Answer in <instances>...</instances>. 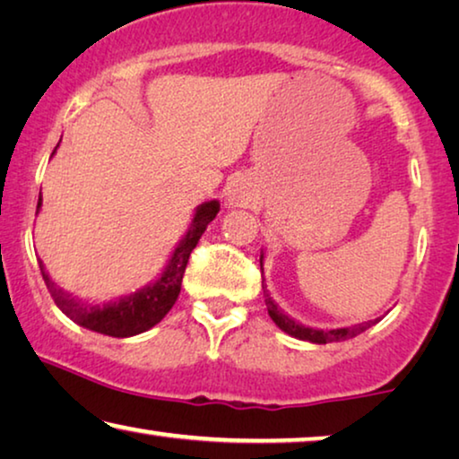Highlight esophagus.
I'll return each mask as SVG.
<instances>
[{
	"label": "esophagus",
	"mask_w": 459,
	"mask_h": 459,
	"mask_svg": "<svg viewBox=\"0 0 459 459\" xmlns=\"http://www.w3.org/2000/svg\"><path fill=\"white\" fill-rule=\"evenodd\" d=\"M237 200H238V197H237V195H232V197H230V202H237Z\"/></svg>",
	"instance_id": "obj_1"
}]
</instances>
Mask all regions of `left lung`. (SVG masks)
<instances>
[{
    "label": "left lung",
    "mask_w": 459,
    "mask_h": 459,
    "mask_svg": "<svg viewBox=\"0 0 459 459\" xmlns=\"http://www.w3.org/2000/svg\"><path fill=\"white\" fill-rule=\"evenodd\" d=\"M259 265H262V273H264V251H262V255H259ZM262 289H264L265 307H268V313H270L273 324H276L284 333H289V336L297 338V340L313 342V344L344 342V340H351L354 336H359V333L368 330V327L375 324V321H365V324H359V325H352V327H336V330H316V327L303 325V324H299L297 319L286 316V313L276 305V300H272L270 292H268V286H265V280H262Z\"/></svg>",
    "instance_id": "left-lung-1"
}]
</instances>
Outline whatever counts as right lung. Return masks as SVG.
<instances>
[{"instance_id": "right-lung-1", "label": "right lung", "mask_w": 459, "mask_h": 459, "mask_svg": "<svg viewBox=\"0 0 459 459\" xmlns=\"http://www.w3.org/2000/svg\"><path fill=\"white\" fill-rule=\"evenodd\" d=\"M40 206H43V200L39 197L37 214ZM218 212H221V204H218V200L204 202L202 206H197L194 221H191L187 232L181 237V241L177 243L173 253H170L169 262L159 273V278L143 286V289L132 292V295L108 300V303L97 305L91 303V300L72 297L70 292L59 289V286L53 282L49 273L45 272V265L40 259L39 268L40 273H43V280L47 289L51 292L55 305H57L72 321H76L78 325L113 338L138 336V333L146 332L150 327L159 324V321L170 311V307L175 305V300L181 292L183 273H186L191 251L195 249L204 230H206L208 224L214 221Z\"/></svg>"}]
</instances>
